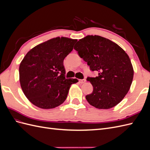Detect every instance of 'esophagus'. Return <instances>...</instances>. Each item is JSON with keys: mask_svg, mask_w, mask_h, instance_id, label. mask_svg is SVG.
Instances as JSON below:
<instances>
[{"mask_svg": "<svg viewBox=\"0 0 150 150\" xmlns=\"http://www.w3.org/2000/svg\"><path fill=\"white\" fill-rule=\"evenodd\" d=\"M79 83H81V84L84 83L86 82V79H79Z\"/></svg>", "mask_w": 150, "mask_h": 150, "instance_id": "obj_1", "label": "esophagus"}]
</instances>
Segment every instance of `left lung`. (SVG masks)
I'll list each match as a JSON object with an SVG mask.
<instances>
[{
  "label": "left lung",
  "mask_w": 150,
  "mask_h": 150,
  "mask_svg": "<svg viewBox=\"0 0 150 150\" xmlns=\"http://www.w3.org/2000/svg\"><path fill=\"white\" fill-rule=\"evenodd\" d=\"M74 49L91 70L98 72V76L87 78L93 91L86 96V100L98 109L116 106L129 91L133 79V67L128 54L115 42L96 35L79 39Z\"/></svg>",
  "instance_id": "left-lung-1"
}]
</instances>
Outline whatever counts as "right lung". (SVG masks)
<instances>
[{"mask_svg":"<svg viewBox=\"0 0 150 150\" xmlns=\"http://www.w3.org/2000/svg\"><path fill=\"white\" fill-rule=\"evenodd\" d=\"M76 39L57 37L30 49L19 66L22 91L29 101L41 109H52L66 99L77 79H66L64 58L73 49Z\"/></svg>","mask_w":150,"mask_h":150,"instance_id":"1","label":"right lung"}]
</instances>
